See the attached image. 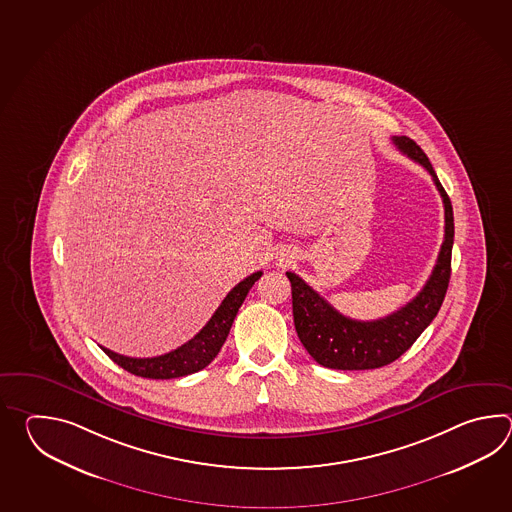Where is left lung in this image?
<instances>
[{
	"mask_svg": "<svg viewBox=\"0 0 512 512\" xmlns=\"http://www.w3.org/2000/svg\"><path fill=\"white\" fill-rule=\"evenodd\" d=\"M393 144L432 175L445 205V240L421 293L392 315L362 322L340 315L315 289L294 272H285L293 293L294 327L313 359L331 370H375L399 359L430 326L445 300L450 282L454 245V212L450 197L439 183L426 153L408 137H393Z\"/></svg>",
	"mask_w": 512,
	"mask_h": 512,
	"instance_id": "1",
	"label": "left lung"
}]
</instances>
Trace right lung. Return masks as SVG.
Returning a JSON list of instances; mask_svg holds the SVG:
<instances>
[{"instance_id": "add662e5", "label": "right lung", "mask_w": 512, "mask_h": 512, "mask_svg": "<svg viewBox=\"0 0 512 512\" xmlns=\"http://www.w3.org/2000/svg\"><path fill=\"white\" fill-rule=\"evenodd\" d=\"M261 274H263L261 271L254 272L243 282L238 283L225 296V300L216 309V313L208 320L207 326L203 327L196 337L190 338L181 348L159 355V357H152V359H133V357L119 355L111 349L102 348V346L100 348L104 349V353L108 355L109 359L117 362L120 368L130 371L137 377H144V379H177V377H185L190 373L203 370L212 360L216 359L219 349L229 337L230 327L238 315V309L243 304L245 296L251 291L254 282L260 280Z\"/></svg>"}]
</instances>
